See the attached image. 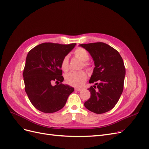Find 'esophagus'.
<instances>
[{
	"mask_svg": "<svg viewBox=\"0 0 149 149\" xmlns=\"http://www.w3.org/2000/svg\"><path fill=\"white\" fill-rule=\"evenodd\" d=\"M75 91H82V89H78V88H75Z\"/></svg>",
	"mask_w": 149,
	"mask_h": 149,
	"instance_id": "34e87169",
	"label": "esophagus"
}]
</instances>
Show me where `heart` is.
I'll return each mask as SVG.
<instances>
[{
	"label": "heart",
	"instance_id": "b5f03b06",
	"mask_svg": "<svg viewBox=\"0 0 149 149\" xmlns=\"http://www.w3.org/2000/svg\"><path fill=\"white\" fill-rule=\"evenodd\" d=\"M74 55L75 57L79 58L80 60L83 62L89 60V55L88 52L83 48H78L74 52ZM84 66L88 67V64L86 63H84ZM62 70L66 72L69 68V60L68 56H65L61 62ZM87 74L84 71L79 72H70L65 76V81L66 83L76 88H81L84 85L86 80L87 79Z\"/></svg>",
	"mask_w": 149,
	"mask_h": 149
}]
</instances>
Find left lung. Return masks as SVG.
Listing matches in <instances>:
<instances>
[{"mask_svg": "<svg viewBox=\"0 0 149 149\" xmlns=\"http://www.w3.org/2000/svg\"><path fill=\"white\" fill-rule=\"evenodd\" d=\"M89 53L94 62L89 83L97 85L88 89L91 97L84 102L86 109L96 114L111 110L123 91L125 68L119 53L102 42L80 44Z\"/></svg>", "mask_w": 149, "mask_h": 149, "instance_id": "obj_1", "label": "left lung"}]
</instances>
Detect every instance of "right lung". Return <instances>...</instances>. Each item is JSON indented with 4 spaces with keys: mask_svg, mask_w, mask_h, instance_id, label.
Returning <instances> with one entry per match:
<instances>
[{
    "mask_svg": "<svg viewBox=\"0 0 149 149\" xmlns=\"http://www.w3.org/2000/svg\"><path fill=\"white\" fill-rule=\"evenodd\" d=\"M75 45L76 43H43L29 52L23 73L25 90L37 109L45 113L59 111L74 91L73 87L62 84L64 78L61 65ZM53 82L57 85L53 86Z\"/></svg>",
    "mask_w": 149,
    "mask_h": 149,
    "instance_id": "add662e5",
    "label": "right lung"
}]
</instances>
